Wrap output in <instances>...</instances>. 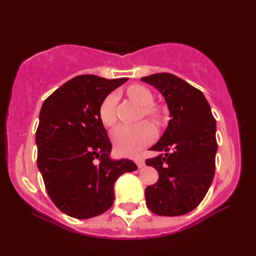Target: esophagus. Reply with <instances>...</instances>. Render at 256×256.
Returning <instances> with one entry per match:
<instances>
[{"mask_svg": "<svg viewBox=\"0 0 256 256\" xmlns=\"http://www.w3.org/2000/svg\"><path fill=\"white\" fill-rule=\"evenodd\" d=\"M135 162H136V165L138 168H142L145 166V160L143 158H140V157H138L136 160H135Z\"/></svg>", "mask_w": 256, "mask_h": 256, "instance_id": "obj_1", "label": "esophagus"}]
</instances>
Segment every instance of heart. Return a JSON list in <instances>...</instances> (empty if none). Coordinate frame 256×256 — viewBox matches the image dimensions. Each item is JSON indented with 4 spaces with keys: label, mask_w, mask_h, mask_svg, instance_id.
<instances>
[{
    "label": "heart",
    "mask_w": 256,
    "mask_h": 256,
    "mask_svg": "<svg viewBox=\"0 0 256 256\" xmlns=\"http://www.w3.org/2000/svg\"><path fill=\"white\" fill-rule=\"evenodd\" d=\"M128 94L140 106H145L146 116L157 120L160 118V111L150 103L153 102V94L144 86L134 84L128 89ZM118 101L116 94H110L100 106V118L103 124L111 126L116 121V106ZM155 128L148 122L138 124H121L113 130L112 140L118 153L125 156H133L138 150L145 148L155 138Z\"/></svg>",
    "instance_id": "obj_1"
}]
</instances>
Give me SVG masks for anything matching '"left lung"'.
I'll return each mask as SVG.
<instances>
[{
	"label": "left lung",
	"mask_w": 256,
	"mask_h": 256,
	"mask_svg": "<svg viewBox=\"0 0 256 256\" xmlns=\"http://www.w3.org/2000/svg\"><path fill=\"white\" fill-rule=\"evenodd\" d=\"M164 96L170 120L158 142L150 148L158 155L146 160L158 180L146 187L148 209L158 216H176L194 210L214 180L216 124L204 94L172 74L140 78Z\"/></svg>",
	"instance_id": "left-lung-1"
}]
</instances>
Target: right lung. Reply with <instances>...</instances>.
Returning a JSON list of instances; mask_svg holds the SVG:
<instances>
[{"instance_id": "add662e5", "label": "right lung", "mask_w": 256, "mask_h": 256, "mask_svg": "<svg viewBox=\"0 0 256 256\" xmlns=\"http://www.w3.org/2000/svg\"><path fill=\"white\" fill-rule=\"evenodd\" d=\"M128 78L82 74L44 101L36 131L37 166L57 208L89 219L113 204L114 184L138 170L130 160H112V144L100 118L102 101Z\"/></svg>"}]
</instances>
